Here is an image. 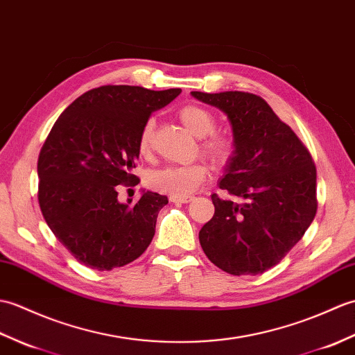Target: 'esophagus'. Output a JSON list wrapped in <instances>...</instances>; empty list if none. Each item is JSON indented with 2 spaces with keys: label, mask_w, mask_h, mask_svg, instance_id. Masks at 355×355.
I'll return each mask as SVG.
<instances>
[{
  "label": "esophagus",
  "mask_w": 355,
  "mask_h": 355,
  "mask_svg": "<svg viewBox=\"0 0 355 355\" xmlns=\"http://www.w3.org/2000/svg\"><path fill=\"white\" fill-rule=\"evenodd\" d=\"M170 200L173 203H188L193 200V198L191 196H170Z\"/></svg>",
  "instance_id": "esophagus-1"
}]
</instances>
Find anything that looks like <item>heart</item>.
Segmentation results:
<instances>
[{
	"instance_id": "b5f03b06",
	"label": "heart",
	"mask_w": 355,
	"mask_h": 355,
	"mask_svg": "<svg viewBox=\"0 0 355 355\" xmlns=\"http://www.w3.org/2000/svg\"><path fill=\"white\" fill-rule=\"evenodd\" d=\"M180 123L194 137L202 138L200 150L218 167L232 161L237 150L235 139L223 133H212L216 129V116L207 107L199 105H185L178 111ZM155 120L144 121L138 137V153L148 157L153 152ZM208 176L207 164L199 161L188 165H168L152 171L147 176V184L156 191L170 196H188L194 193Z\"/></svg>"
}]
</instances>
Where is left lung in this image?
<instances>
[{
	"mask_svg": "<svg viewBox=\"0 0 355 355\" xmlns=\"http://www.w3.org/2000/svg\"><path fill=\"white\" fill-rule=\"evenodd\" d=\"M191 96L227 115L237 144L218 187L239 200L211 196L216 211L199 232L200 246L227 273H263L288 254L316 216V165L261 97L241 91Z\"/></svg>",
	"mask_w": 355,
	"mask_h": 355,
	"instance_id": "left-lung-1",
	"label": "left lung"
}]
</instances>
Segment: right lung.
I'll return each instance as SVG.
<instances>
[{"label":"right lung","mask_w":355,"mask_h":355,"mask_svg":"<svg viewBox=\"0 0 355 355\" xmlns=\"http://www.w3.org/2000/svg\"><path fill=\"white\" fill-rule=\"evenodd\" d=\"M179 94L105 85L76 98L54 123L37 159V200L46 225L80 264L112 270L152 243L168 199L144 191L137 203H120L116 185L139 182L132 175L139 130Z\"/></svg>","instance_id":"right-lung-1"}]
</instances>
